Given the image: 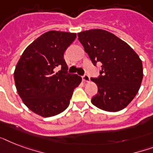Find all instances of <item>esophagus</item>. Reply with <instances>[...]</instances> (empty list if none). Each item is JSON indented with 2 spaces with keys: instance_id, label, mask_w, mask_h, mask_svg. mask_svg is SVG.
<instances>
[{
  "instance_id": "esophagus-1",
  "label": "esophagus",
  "mask_w": 153,
  "mask_h": 153,
  "mask_svg": "<svg viewBox=\"0 0 153 153\" xmlns=\"http://www.w3.org/2000/svg\"><path fill=\"white\" fill-rule=\"evenodd\" d=\"M90 76H89L88 74H84L83 76H82V80H83L84 82H89L90 81Z\"/></svg>"
}]
</instances>
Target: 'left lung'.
<instances>
[{
  "mask_svg": "<svg viewBox=\"0 0 153 153\" xmlns=\"http://www.w3.org/2000/svg\"><path fill=\"white\" fill-rule=\"evenodd\" d=\"M78 36L92 63H102L99 76L91 79L98 86L92 104L109 112L126 108L142 82V62L137 54L126 42L105 30L83 31Z\"/></svg>",
  "mask_w": 153,
  "mask_h": 153,
  "instance_id": "left-lung-1",
  "label": "left lung"
}]
</instances>
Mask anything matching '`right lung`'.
<instances>
[{
  "label": "right lung",
  "instance_id": "obj_1",
  "mask_svg": "<svg viewBox=\"0 0 153 153\" xmlns=\"http://www.w3.org/2000/svg\"><path fill=\"white\" fill-rule=\"evenodd\" d=\"M76 33L49 31L23 52L14 80L17 92L28 109L44 117L55 116L69 106L73 91L82 78L67 72L63 54Z\"/></svg>",
  "mask_w": 153,
  "mask_h": 153
}]
</instances>
